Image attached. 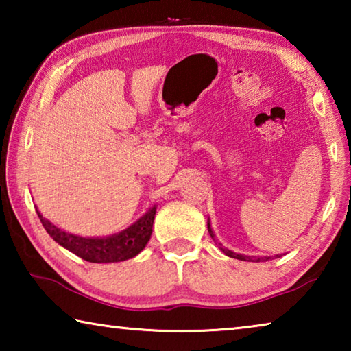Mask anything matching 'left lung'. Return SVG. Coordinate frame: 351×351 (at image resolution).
I'll list each match as a JSON object with an SVG mask.
<instances>
[{"label": "left lung", "mask_w": 351, "mask_h": 351, "mask_svg": "<svg viewBox=\"0 0 351 351\" xmlns=\"http://www.w3.org/2000/svg\"><path fill=\"white\" fill-rule=\"evenodd\" d=\"M207 229H209V234H210V237L213 240H215V237H213V232H212V229H210V224L207 223ZM219 245V243H218ZM221 246V245H219ZM223 249V247H221ZM223 252L226 254V255H229V257H232V258H239V260H245V261H265V260H269V257H247V255H241V254H234V252H230V251H228V249H223Z\"/></svg>", "instance_id": "left-lung-1"}]
</instances>
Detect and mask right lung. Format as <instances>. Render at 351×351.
Here are the masks:
<instances>
[{
	"label": "right lung",
	"mask_w": 351,
	"mask_h": 351,
	"mask_svg": "<svg viewBox=\"0 0 351 351\" xmlns=\"http://www.w3.org/2000/svg\"><path fill=\"white\" fill-rule=\"evenodd\" d=\"M37 213L46 232L58 245L75 254L77 257L91 261V263H114V261L133 258L145 247L152 235L156 207L153 206L144 217L139 218L128 229L122 230L121 234L106 237V239H85V237L68 234L51 224L38 210Z\"/></svg>",
	"instance_id": "right-lung-1"
}]
</instances>
